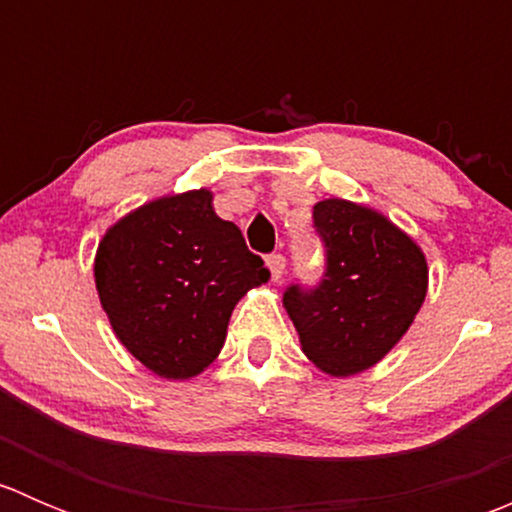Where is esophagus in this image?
<instances>
[{"instance_id": "34e87169", "label": "esophagus", "mask_w": 512, "mask_h": 512, "mask_svg": "<svg viewBox=\"0 0 512 512\" xmlns=\"http://www.w3.org/2000/svg\"><path fill=\"white\" fill-rule=\"evenodd\" d=\"M267 267H270V275L272 280L280 282L282 275H285V267H287V260L282 255H270L267 257Z\"/></svg>"}]
</instances>
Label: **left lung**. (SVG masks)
<instances>
[{
	"instance_id": "1",
	"label": "left lung",
	"mask_w": 512,
	"mask_h": 512,
	"mask_svg": "<svg viewBox=\"0 0 512 512\" xmlns=\"http://www.w3.org/2000/svg\"><path fill=\"white\" fill-rule=\"evenodd\" d=\"M314 227L327 270L314 289L289 285L285 309L314 366L352 376L379 364L416 319L426 257L389 218L342 198L314 205Z\"/></svg>"
}]
</instances>
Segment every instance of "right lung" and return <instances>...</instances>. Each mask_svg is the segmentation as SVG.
Returning a JSON list of instances; mask_svg holds the SVG:
<instances>
[{
	"mask_svg": "<svg viewBox=\"0 0 512 512\" xmlns=\"http://www.w3.org/2000/svg\"><path fill=\"white\" fill-rule=\"evenodd\" d=\"M94 277L123 347L163 379H190L213 364L235 304L270 272L200 188L151 200L108 227Z\"/></svg>",
	"mask_w": 512,
	"mask_h": 512,
	"instance_id": "add662e5",
	"label": "right lung"
}]
</instances>
